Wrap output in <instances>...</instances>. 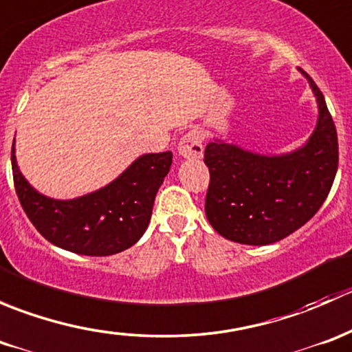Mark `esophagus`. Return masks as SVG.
<instances>
[{
	"label": "esophagus",
	"mask_w": 352,
	"mask_h": 352,
	"mask_svg": "<svg viewBox=\"0 0 352 352\" xmlns=\"http://www.w3.org/2000/svg\"><path fill=\"white\" fill-rule=\"evenodd\" d=\"M179 155L184 158H201L202 156V134L197 129L189 131L179 143Z\"/></svg>",
	"instance_id": "esophagus-1"
}]
</instances>
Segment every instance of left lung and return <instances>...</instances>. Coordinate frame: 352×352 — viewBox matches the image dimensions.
<instances>
[{
    "mask_svg": "<svg viewBox=\"0 0 352 352\" xmlns=\"http://www.w3.org/2000/svg\"><path fill=\"white\" fill-rule=\"evenodd\" d=\"M301 73L318 104L317 127L303 148L264 156L219 140L206 146V216L212 228L232 242H279L314 218L329 196L339 165L336 124L320 88Z\"/></svg>",
    "mask_w": 352,
    "mask_h": 352,
    "instance_id": "8db88e82",
    "label": "left lung"
}]
</instances>
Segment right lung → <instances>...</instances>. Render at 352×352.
Instances as JSON below:
<instances>
[{
    "mask_svg": "<svg viewBox=\"0 0 352 352\" xmlns=\"http://www.w3.org/2000/svg\"><path fill=\"white\" fill-rule=\"evenodd\" d=\"M170 165L172 151L143 155L104 189L58 201L25 180L16 166L15 140L12 146L13 184L32 225L56 247L94 257L119 254L143 236Z\"/></svg>",
    "mask_w": 352,
    "mask_h": 352,
    "instance_id": "obj_1",
    "label": "right lung"
}]
</instances>
